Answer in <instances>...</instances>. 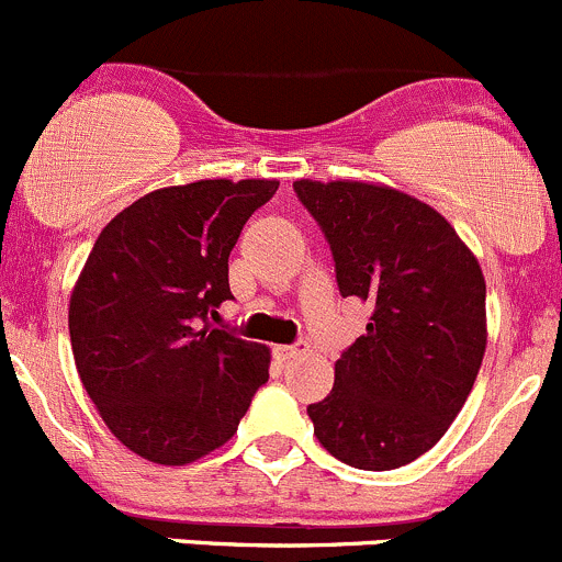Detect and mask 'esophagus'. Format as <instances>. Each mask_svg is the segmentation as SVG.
Masks as SVG:
<instances>
[{
  "mask_svg": "<svg viewBox=\"0 0 562 562\" xmlns=\"http://www.w3.org/2000/svg\"><path fill=\"white\" fill-rule=\"evenodd\" d=\"M305 341H294V344H279V347H276V355H279L281 360H292V358H297V355H303L305 352Z\"/></svg>",
  "mask_w": 562,
  "mask_h": 562,
  "instance_id": "1",
  "label": "esophagus"
}]
</instances>
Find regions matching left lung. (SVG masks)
Returning <instances> with one entry per match:
<instances>
[{
	"label": "left lung",
	"mask_w": 562,
	"mask_h": 562,
	"mask_svg": "<svg viewBox=\"0 0 562 562\" xmlns=\"http://www.w3.org/2000/svg\"><path fill=\"white\" fill-rule=\"evenodd\" d=\"M336 262L341 297L374 305L336 360L314 435L344 464L396 470L437 446L468 402L486 349V283L437 210L369 182H294Z\"/></svg>",
	"instance_id": "obj_1"
}]
</instances>
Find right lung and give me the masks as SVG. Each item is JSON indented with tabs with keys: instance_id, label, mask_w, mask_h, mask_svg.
<instances>
[{
	"instance_id": "add662e5",
	"label": "right lung",
	"mask_w": 562,
	"mask_h": 562,
	"mask_svg": "<svg viewBox=\"0 0 562 562\" xmlns=\"http://www.w3.org/2000/svg\"><path fill=\"white\" fill-rule=\"evenodd\" d=\"M276 180H199L122 210L70 297L76 369L111 435L158 464L224 446L268 382L270 352L210 325L229 254Z\"/></svg>"
}]
</instances>
